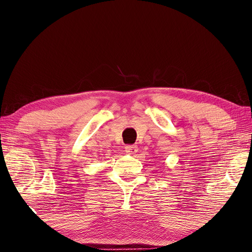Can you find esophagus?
<instances>
[{
    "mask_svg": "<svg viewBox=\"0 0 252 252\" xmlns=\"http://www.w3.org/2000/svg\"><path fill=\"white\" fill-rule=\"evenodd\" d=\"M126 152L129 155H134L137 152V146L136 145H127V146H126Z\"/></svg>",
    "mask_w": 252,
    "mask_h": 252,
    "instance_id": "34e87169",
    "label": "esophagus"
}]
</instances>
